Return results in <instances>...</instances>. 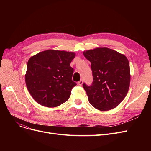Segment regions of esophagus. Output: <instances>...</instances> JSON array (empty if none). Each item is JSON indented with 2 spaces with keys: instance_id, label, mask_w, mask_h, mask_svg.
<instances>
[{
  "instance_id": "1",
  "label": "esophagus",
  "mask_w": 151,
  "mask_h": 151,
  "mask_svg": "<svg viewBox=\"0 0 151 151\" xmlns=\"http://www.w3.org/2000/svg\"><path fill=\"white\" fill-rule=\"evenodd\" d=\"M83 83V80H80V81H79L78 82V85H80V86H82Z\"/></svg>"
}]
</instances>
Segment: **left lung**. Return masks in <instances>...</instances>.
<instances>
[{
    "label": "left lung",
    "mask_w": 151,
    "mask_h": 151,
    "mask_svg": "<svg viewBox=\"0 0 151 151\" xmlns=\"http://www.w3.org/2000/svg\"><path fill=\"white\" fill-rule=\"evenodd\" d=\"M91 62L93 82L83 88L89 101L100 111H108L119 105L128 92L129 62L124 55L107 47H99L83 52Z\"/></svg>",
    "instance_id": "obj_1"
}]
</instances>
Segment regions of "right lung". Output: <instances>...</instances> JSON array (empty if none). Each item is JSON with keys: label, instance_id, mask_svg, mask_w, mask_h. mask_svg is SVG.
<instances>
[{"label": "right lung", "instance_id": "right-lung-1", "mask_svg": "<svg viewBox=\"0 0 151 151\" xmlns=\"http://www.w3.org/2000/svg\"><path fill=\"white\" fill-rule=\"evenodd\" d=\"M75 57L73 52L46 50L29 59L26 84L38 104L55 107L68 100L76 85L71 80L74 70L70 65Z\"/></svg>", "mask_w": 151, "mask_h": 151}]
</instances>
